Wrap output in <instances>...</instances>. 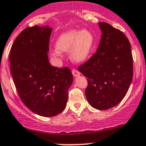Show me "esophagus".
<instances>
[{"mask_svg": "<svg viewBox=\"0 0 146 146\" xmlns=\"http://www.w3.org/2000/svg\"><path fill=\"white\" fill-rule=\"evenodd\" d=\"M72 74H73V76L74 78H76V77H78V76H80V72L78 71V70L76 69H73V70H72Z\"/></svg>", "mask_w": 146, "mask_h": 146, "instance_id": "1", "label": "esophagus"}]
</instances>
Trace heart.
Wrapping results in <instances>:
<instances>
[{"mask_svg":"<svg viewBox=\"0 0 146 146\" xmlns=\"http://www.w3.org/2000/svg\"><path fill=\"white\" fill-rule=\"evenodd\" d=\"M95 39L89 30H72L60 35L56 41V49L51 52L55 58L60 57V52L70 51L71 60L82 62L89 57L94 48Z\"/></svg>","mask_w":146,"mask_h":146,"instance_id":"obj_1","label":"heart"}]
</instances>
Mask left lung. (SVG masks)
Listing matches in <instances>:
<instances>
[{
  "label": "left lung",
  "mask_w": 146,
  "mask_h": 146,
  "mask_svg": "<svg viewBox=\"0 0 146 146\" xmlns=\"http://www.w3.org/2000/svg\"><path fill=\"white\" fill-rule=\"evenodd\" d=\"M102 32L94 54L78 70L86 77L85 95L94 108L106 110L118 105L132 81L133 60L129 40L109 23H98Z\"/></svg>",
  "instance_id": "obj_1"
}]
</instances>
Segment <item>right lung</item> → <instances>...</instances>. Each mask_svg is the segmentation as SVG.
<instances>
[{"label":"right lung","mask_w":146,"mask_h":146,"mask_svg":"<svg viewBox=\"0 0 146 146\" xmlns=\"http://www.w3.org/2000/svg\"><path fill=\"white\" fill-rule=\"evenodd\" d=\"M52 28L35 25L23 30L9 53L10 70L21 100L29 110L45 117L59 114L66 106L73 75L68 67L49 63Z\"/></svg>","instance_id":"add662e5"}]
</instances>
